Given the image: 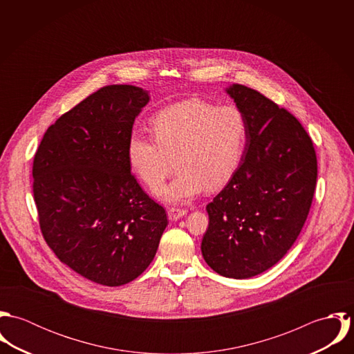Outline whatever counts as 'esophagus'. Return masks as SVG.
I'll use <instances>...</instances> for the list:
<instances>
[{
	"mask_svg": "<svg viewBox=\"0 0 354 354\" xmlns=\"http://www.w3.org/2000/svg\"><path fill=\"white\" fill-rule=\"evenodd\" d=\"M185 214H187V209H184V208L171 207V208L167 209V216H169L170 221H177V219L183 218Z\"/></svg>",
	"mask_w": 354,
	"mask_h": 354,
	"instance_id": "34e87169",
	"label": "esophagus"
}]
</instances>
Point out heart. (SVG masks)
<instances>
[{
  "mask_svg": "<svg viewBox=\"0 0 354 354\" xmlns=\"http://www.w3.org/2000/svg\"><path fill=\"white\" fill-rule=\"evenodd\" d=\"M152 125L155 138L131 133L128 163L147 188L156 191L177 159V177L159 194L166 202H187L204 188H223L243 160L248 121L234 104L218 107L196 98L177 102L160 110Z\"/></svg>",
  "mask_w": 354,
  "mask_h": 354,
  "instance_id": "1",
  "label": "heart"
}]
</instances>
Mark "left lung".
<instances>
[{
    "mask_svg": "<svg viewBox=\"0 0 354 354\" xmlns=\"http://www.w3.org/2000/svg\"><path fill=\"white\" fill-rule=\"evenodd\" d=\"M226 93L248 121L243 160L207 204L205 263L219 275L247 279L277 264L297 240L317 178L313 143L300 121L256 90Z\"/></svg>",
    "mask_w": 354,
    "mask_h": 354,
    "instance_id": "8db88e82",
    "label": "left lung"
}]
</instances>
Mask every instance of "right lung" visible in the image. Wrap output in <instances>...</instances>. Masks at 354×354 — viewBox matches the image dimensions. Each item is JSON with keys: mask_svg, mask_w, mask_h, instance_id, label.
<instances>
[{"mask_svg": "<svg viewBox=\"0 0 354 354\" xmlns=\"http://www.w3.org/2000/svg\"><path fill=\"white\" fill-rule=\"evenodd\" d=\"M149 101L140 87L106 86L50 125L34 158V199L48 245L104 286L136 279L167 226L165 208L138 184L127 155Z\"/></svg>", "mask_w": 354, "mask_h": 354, "instance_id": "right-lung-1", "label": "right lung"}]
</instances>
